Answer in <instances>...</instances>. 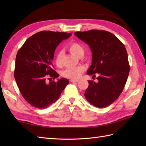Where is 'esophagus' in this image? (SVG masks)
<instances>
[{
  "mask_svg": "<svg viewBox=\"0 0 146 146\" xmlns=\"http://www.w3.org/2000/svg\"><path fill=\"white\" fill-rule=\"evenodd\" d=\"M70 82H72V83H77V82H79V80L71 79V80H70Z\"/></svg>",
  "mask_w": 146,
  "mask_h": 146,
  "instance_id": "esophagus-1",
  "label": "esophagus"
}]
</instances>
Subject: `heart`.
Listing matches in <instances>:
<instances>
[{"label": "heart", "instance_id": "b5f03b06", "mask_svg": "<svg viewBox=\"0 0 146 146\" xmlns=\"http://www.w3.org/2000/svg\"><path fill=\"white\" fill-rule=\"evenodd\" d=\"M67 48L71 54L75 56L82 57L84 54V49L82 44L79 42L73 41L69 43L67 45ZM62 58H63V52L58 51L55 56L54 62L57 66H61L62 64ZM85 68L82 66H78L75 67L68 68L65 70L63 73V76L68 78L76 79L81 76L82 73L84 71Z\"/></svg>", "mask_w": 146, "mask_h": 146}]
</instances>
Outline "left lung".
I'll list each match as a JSON object with an SVG mask.
<instances>
[{"instance_id":"left-lung-1","label":"left lung","mask_w":146,"mask_h":146,"mask_svg":"<svg viewBox=\"0 0 146 146\" xmlns=\"http://www.w3.org/2000/svg\"><path fill=\"white\" fill-rule=\"evenodd\" d=\"M75 35L89 45L92 63L87 75L98 73V82L89 80L85 97L95 107L108 106L119 98L127 80L130 66L123 43L110 32L92 29L75 32Z\"/></svg>"}]
</instances>
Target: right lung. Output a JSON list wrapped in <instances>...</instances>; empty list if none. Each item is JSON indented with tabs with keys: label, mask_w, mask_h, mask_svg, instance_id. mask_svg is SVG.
<instances>
[{
	"label": "right lung",
	"mask_w": 146,
	"mask_h": 146,
	"mask_svg": "<svg viewBox=\"0 0 146 146\" xmlns=\"http://www.w3.org/2000/svg\"><path fill=\"white\" fill-rule=\"evenodd\" d=\"M71 33L42 31L31 36L16 55L14 78L26 102L38 108H45L54 103L69 83L61 78L47 83L48 78L59 76L52 61L55 49Z\"/></svg>",
	"instance_id": "obj_1"
}]
</instances>
